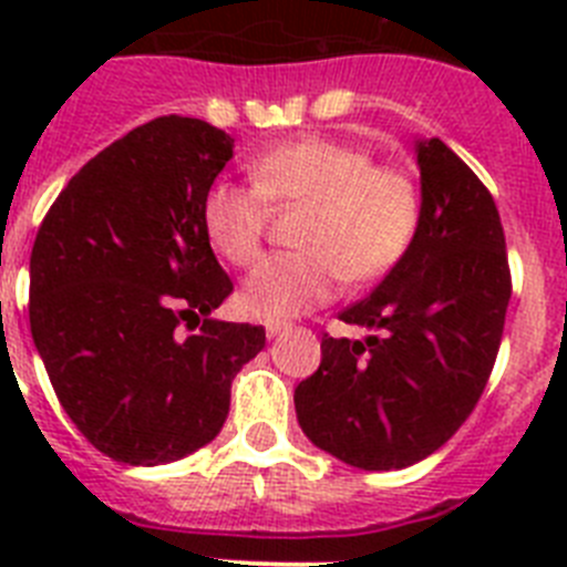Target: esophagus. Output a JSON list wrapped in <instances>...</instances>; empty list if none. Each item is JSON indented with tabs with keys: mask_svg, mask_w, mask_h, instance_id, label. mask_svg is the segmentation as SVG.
I'll use <instances>...</instances> for the list:
<instances>
[{
	"mask_svg": "<svg viewBox=\"0 0 567 567\" xmlns=\"http://www.w3.org/2000/svg\"><path fill=\"white\" fill-rule=\"evenodd\" d=\"M264 329H267V338H278L280 332H287L289 323H284V320H267V323H264Z\"/></svg>",
	"mask_w": 567,
	"mask_h": 567,
	"instance_id": "34e87169",
	"label": "esophagus"
}]
</instances>
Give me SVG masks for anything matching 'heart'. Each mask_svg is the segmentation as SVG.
I'll return each mask as SVG.
<instances>
[{
	"label": "heart",
	"instance_id": "obj_1",
	"mask_svg": "<svg viewBox=\"0 0 567 567\" xmlns=\"http://www.w3.org/2000/svg\"><path fill=\"white\" fill-rule=\"evenodd\" d=\"M252 184L218 178L202 202L215 252L235 267L260 255L272 204H307L298 252L260 260L240 289L252 318L287 320L323 307L346 278L374 280L394 269L420 227V193L409 173L372 164L363 147L303 135L252 158Z\"/></svg>",
	"mask_w": 567,
	"mask_h": 567
}]
</instances>
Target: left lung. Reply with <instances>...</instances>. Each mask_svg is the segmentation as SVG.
Segmentation results:
<instances>
[{
	"label": "left lung",
	"mask_w": 567,
	"mask_h": 567,
	"mask_svg": "<svg viewBox=\"0 0 567 567\" xmlns=\"http://www.w3.org/2000/svg\"><path fill=\"white\" fill-rule=\"evenodd\" d=\"M420 227L369 298L340 312L372 329L323 338L318 372L295 389L320 452L363 471L434 454L477 405L503 340L511 272L497 204L440 138L414 142Z\"/></svg>",
	"instance_id": "obj_1"
}]
</instances>
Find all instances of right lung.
<instances>
[{
  "label": "right lung",
  "instance_id": "right-lung-1",
  "mask_svg": "<svg viewBox=\"0 0 567 567\" xmlns=\"http://www.w3.org/2000/svg\"><path fill=\"white\" fill-rule=\"evenodd\" d=\"M233 147L202 118H153L70 178L33 240L37 352L68 417L118 463H175L215 440L233 378L267 343L264 327L213 318L233 280L202 202Z\"/></svg>",
  "mask_w": 567,
  "mask_h": 567
}]
</instances>
